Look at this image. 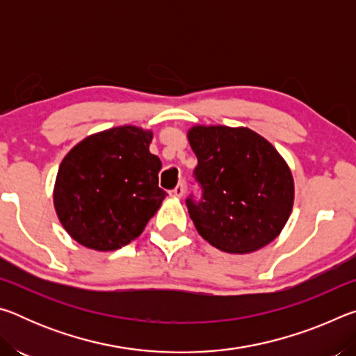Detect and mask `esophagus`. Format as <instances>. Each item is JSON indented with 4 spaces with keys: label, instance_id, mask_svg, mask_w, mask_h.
Returning a JSON list of instances; mask_svg holds the SVG:
<instances>
[{
    "label": "esophagus",
    "instance_id": "34e87169",
    "mask_svg": "<svg viewBox=\"0 0 356 356\" xmlns=\"http://www.w3.org/2000/svg\"><path fill=\"white\" fill-rule=\"evenodd\" d=\"M184 184H177V186L176 188H174L172 191H171V195L172 196H176V197H182L184 196Z\"/></svg>",
    "mask_w": 356,
    "mask_h": 356
}]
</instances>
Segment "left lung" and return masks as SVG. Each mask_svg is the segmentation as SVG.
<instances>
[{"label": "left lung", "instance_id": "8db88e82", "mask_svg": "<svg viewBox=\"0 0 356 356\" xmlns=\"http://www.w3.org/2000/svg\"><path fill=\"white\" fill-rule=\"evenodd\" d=\"M188 140L197 156L185 200L197 232L215 248L245 254L268 245L284 227L293 180L276 149L250 129L195 127Z\"/></svg>", "mask_w": 356, "mask_h": 356}]
</instances>
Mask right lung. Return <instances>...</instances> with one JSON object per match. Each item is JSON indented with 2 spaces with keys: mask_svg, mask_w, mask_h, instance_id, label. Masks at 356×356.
I'll return each instance as SVG.
<instances>
[{
  "mask_svg": "<svg viewBox=\"0 0 356 356\" xmlns=\"http://www.w3.org/2000/svg\"><path fill=\"white\" fill-rule=\"evenodd\" d=\"M152 134L131 125L78 143L59 166L55 207L65 231L88 248L119 250L135 240L168 193L161 161L149 152Z\"/></svg>",
  "mask_w": 356,
  "mask_h": 356,
  "instance_id": "right-lung-1",
  "label": "right lung"
}]
</instances>
